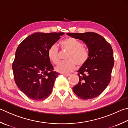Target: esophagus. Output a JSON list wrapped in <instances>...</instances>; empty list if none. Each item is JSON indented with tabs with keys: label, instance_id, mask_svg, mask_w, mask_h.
I'll list each match as a JSON object with an SVG mask.
<instances>
[{
	"label": "esophagus",
	"instance_id": "1",
	"mask_svg": "<svg viewBox=\"0 0 128 128\" xmlns=\"http://www.w3.org/2000/svg\"><path fill=\"white\" fill-rule=\"evenodd\" d=\"M62 75H63L64 76H66V77H68V76H70V74H62Z\"/></svg>",
	"mask_w": 128,
	"mask_h": 128
}]
</instances>
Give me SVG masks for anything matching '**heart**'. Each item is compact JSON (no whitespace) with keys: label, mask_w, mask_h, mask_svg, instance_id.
Segmentation results:
<instances>
[{"label":"heart","mask_w":128,"mask_h":128,"mask_svg":"<svg viewBox=\"0 0 128 128\" xmlns=\"http://www.w3.org/2000/svg\"><path fill=\"white\" fill-rule=\"evenodd\" d=\"M63 50L69 51L66 61L60 62L55 66V70L62 73H68L75 70L76 64L83 66L88 59V52L86 48L82 46L80 42L76 38L68 37L60 42ZM48 56L52 63L59 61V50L56 45L50 46L48 50Z\"/></svg>","instance_id":"obj_1"}]
</instances>
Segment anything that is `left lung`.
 Segmentation results:
<instances>
[{"label": "left lung", "mask_w": 128, "mask_h": 128, "mask_svg": "<svg viewBox=\"0 0 128 128\" xmlns=\"http://www.w3.org/2000/svg\"><path fill=\"white\" fill-rule=\"evenodd\" d=\"M66 34L82 40L88 49V60L77 71L80 79L73 88V92L83 100L94 98L105 90L110 82L114 65L112 47L102 36L94 32Z\"/></svg>", "instance_id": "left-lung-1"}]
</instances>
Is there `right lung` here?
<instances>
[{"mask_svg": "<svg viewBox=\"0 0 128 128\" xmlns=\"http://www.w3.org/2000/svg\"><path fill=\"white\" fill-rule=\"evenodd\" d=\"M64 32H36L28 36L16 50L12 69L18 88L30 99L42 100L52 92L59 73L48 56V50Z\"/></svg>", "mask_w": 128, "mask_h": 128, "instance_id": "obj_1", "label": "right lung"}]
</instances>
